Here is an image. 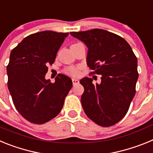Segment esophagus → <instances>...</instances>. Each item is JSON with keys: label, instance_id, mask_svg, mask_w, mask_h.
Here are the masks:
<instances>
[{"label": "esophagus", "instance_id": "obj_1", "mask_svg": "<svg viewBox=\"0 0 153 153\" xmlns=\"http://www.w3.org/2000/svg\"><path fill=\"white\" fill-rule=\"evenodd\" d=\"M72 82H73V84H74V86H75V85L78 84V83H79V81L77 79H72Z\"/></svg>", "mask_w": 153, "mask_h": 153}]
</instances>
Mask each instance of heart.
I'll use <instances>...</instances> for the list:
<instances>
[{"instance_id":"1","label":"heart","mask_w":153,"mask_h":153,"mask_svg":"<svg viewBox=\"0 0 153 153\" xmlns=\"http://www.w3.org/2000/svg\"><path fill=\"white\" fill-rule=\"evenodd\" d=\"M66 73L67 74L70 76H77L79 74V69L78 67H69L66 70Z\"/></svg>"}]
</instances>
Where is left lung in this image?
<instances>
[{"label":"left lung","instance_id":"8db88e82","mask_svg":"<svg viewBox=\"0 0 153 153\" xmlns=\"http://www.w3.org/2000/svg\"><path fill=\"white\" fill-rule=\"evenodd\" d=\"M70 34L88 47L87 66L90 74L101 75L100 84L85 77L81 103L85 113L97 125L109 127L122 120L136 93L139 74L137 58L125 39L102 29Z\"/></svg>","mask_w":153,"mask_h":153}]
</instances>
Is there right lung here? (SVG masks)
Masks as SVG:
<instances>
[{"label":"right lung","mask_w":153,"mask_h":153,"mask_svg":"<svg viewBox=\"0 0 153 153\" xmlns=\"http://www.w3.org/2000/svg\"><path fill=\"white\" fill-rule=\"evenodd\" d=\"M69 33L45 30L26 36L11 51L7 67V86L13 105L29 122L43 124L56 117L72 88V80L60 74L52 83L45 79L48 65Z\"/></svg>","instance_id":"1"}]
</instances>
